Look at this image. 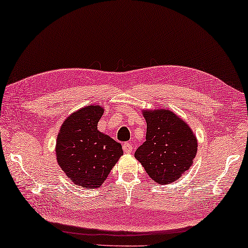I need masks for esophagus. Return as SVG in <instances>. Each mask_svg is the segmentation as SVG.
Instances as JSON below:
<instances>
[{
	"mask_svg": "<svg viewBox=\"0 0 248 248\" xmlns=\"http://www.w3.org/2000/svg\"><path fill=\"white\" fill-rule=\"evenodd\" d=\"M123 151H124L126 154H131L132 151H133L132 144H131V143H124V144H123Z\"/></svg>",
	"mask_w": 248,
	"mask_h": 248,
	"instance_id": "34e87169",
	"label": "esophagus"
}]
</instances>
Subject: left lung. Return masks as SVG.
Wrapping results in <instances>:
<instances>
[{
    "label": "left lung",
    "instance_id": "8db88e82",
    "mask_svg": "<svg viewBox=\"0 0 248 248\" xmlns=\"http://www.w3.org/2000/svg\"><path fill=\"white\" fill-rule=\"evenodd\" d=\"M143 116L146 140L136 150L135 158L156 183H173L192 166L197 153L196 136L184 120L169 109H143Z\"/></svg>",
    "mask_w": 248,
    "mask_h": 248
}]
</instances>
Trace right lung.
I'll return each mask as SVG.
<instances>
[{
  "mask_svg": "<svg viewBox=\"0 0 248 248\" xmlns=\"http://www.w3.org/2000/svg\"><path fill=\"white\" fill-rule=\"evenodd\" d=\"M103 113L97 104L78 109L63 122L56 139L59 166L83 188L100 187L123 155L121 144L97 129Z\"/></svg>",
  "mask_w": 248,
  "mask_h": 248,
  "instance_id": "right-lung-1",
  "label": "right lung"
}]
</instances>
